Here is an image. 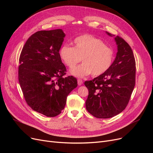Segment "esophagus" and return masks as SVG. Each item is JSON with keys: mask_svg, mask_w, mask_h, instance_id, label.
Segmentation results:
<instances>
[{"mask_svg": "<svg viewBox=\"0 0 153 153\" xmlns=\"http://www.w3.org/2000/svg\"><path fill=\"white\" fill-rule=\"evenodd\" d=\"M77 82H78V85H82V84H83V81H82V80H80V79H78V80H77Z\"/></svg>", "mask_w": 153, "mask_h": 153, "instance_id": "esophagus-1", "label": "esophagus"}]
</instances>
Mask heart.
<instances>
[{
    "label": "heart",
    "mask_w": 153,
    "mask_h": 153,
    "mask_svg": "<svg viewBox=\"0 0 153 153\" xmlns=\"http://www.w3.org/2000/svg\"><path fill=\"white\" fill-rule=\"evenodd\" d=\"M59 56L69 68L77 63L80 65L70 70L71 75L78 78L88 75L100 76L110 68L114 58L112 48L105 45L103 41L96 37L84 34L73 40V47L63 45L59 50Z\"/></svg>",
    "instance_id": "1"
}]
</instances>
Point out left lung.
<instances>
[{"label":"left lung","instance_id":"8db88e82","mask_svg":"<svg viewBox=\"0 0 153 153\" xmlns=\"http://www.w3.org/2000/svg\"><path fill=\"white\" fill-rule=\"evenodd\" d=\"M108 36L113 34L106 32ZM114 39L117 52L110 68L92 80L85 81L89 90L87 110L95 117L108 119L125 109L135 85V60L126 41L117 36Z\"/></svg>","mask_w":153,"mask_h":153}]
</instances>
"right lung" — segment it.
<instances>
[{"label":"right lung","instance_id":"obj_1","mask_svg":"<svg viewBox=\"0 0 153 153\" xmlns=\"http://www.w3.org/2000/svg\"><path fill=\"white\" fill-rule=\"evenodd\" d=\"M66 34L62 29L36 32L20 56L18 80L27 103L36 112L53 117L65 107L67 96L78 85L59 56Z\"/></svg>","mask_w":153,"mask_h":153}]
</instances>
